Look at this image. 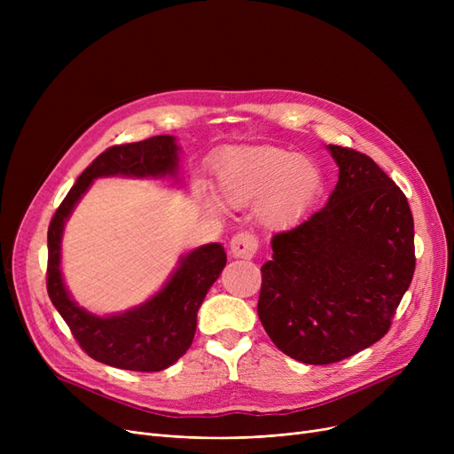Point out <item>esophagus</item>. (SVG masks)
I'll return each instance as SVG.
<instances>
[{
	"label": "esophagus",
	"instance_id": "esophagus-1",
	"mask_svg": "<svg viewBox=\"0 0 454 454\" xmlns=\"http://www.w3.org/2000/svg\"><path fill=\"white\" fill-rule=\"evenodd\" d=\"M257 252V239L248 231H239L231 237L230 254L237 259H252Z\"/></svg>",
	"mask_w": 454,
	"mask_h": 454
}]
</instances>
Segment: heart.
I'll return each mask as SVG.
<instances>
[{"mask_svg": "<svg viewBox=\"0 0 454 454\" xmlns=\"http://www.w3.org/2000/svg\"><path fill=\"white\" fill-rule=\"evenodd\" d=\"M221 197L233 207L259 206V219L270 230L300 223L320 199V167L298 153L279 147H233L217 160ZM217 209L215 199L206 200Z\"/></svg>", "mask_w": 454, "mask_h": 454, "instance_id": "obj_1", "label": "heart"}]
</instances>
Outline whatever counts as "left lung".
Returning a JSON list of instances; mask_svg holds the SVG:
<instances>
[{
    "label": "left lung",
    "mask_w": 454,
    "mask_h": 454,
    "mask_svg": "<svg viewBox=\"0 0 454 454\" xmlns=\"http://www.w3.org/2000/svg\"><path fill=\"white\" fill-rule=\"evenodd\" d=\"M339 182L327 204L272 237L257 315L272 342L305 364H331L383 339L416 269L403 191L366 154L327 145Z\"/></svg>",
    "instance_id": "left-lung-1"
}]
</instances>
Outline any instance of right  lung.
<instances>
[{"mask_svg": "<svg viewBox=\"0 0 454 454\" xmlns=\"http://www.w3.org/2000/svg\"><path fill=\"white\" fill-rule=\"evenodd\" d=\"M180 147L175 136H154L106 149L86 167L55 211L47 230V293L81 348L103 364L132 372H161L189 349L197 331V313L217 281L226 252L209 243L178 259L163 287L123 313L93 315L71 298L60 270L66 221L93 180L103 176L178 178Z\"/></svg>", "mask_w": 454, "mask_h": 454, "instance_id": "1", "label": "right lung"}]
</instances>
